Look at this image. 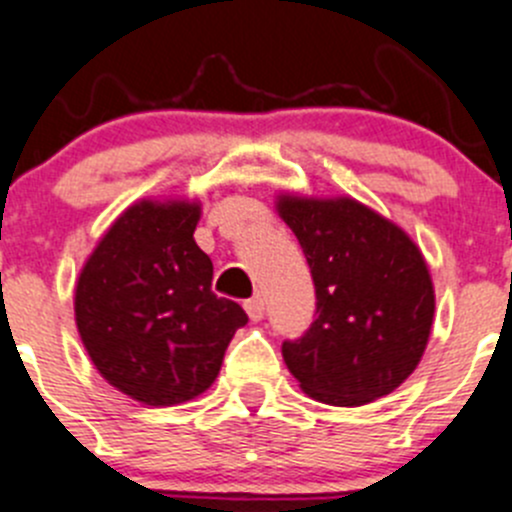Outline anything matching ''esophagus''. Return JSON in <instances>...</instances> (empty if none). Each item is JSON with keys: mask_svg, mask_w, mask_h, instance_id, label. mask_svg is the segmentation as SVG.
<instances>
[{"mask_svg": "<svg viewBox=\"0 0 512 512\" xmlns=\"http://www.w3.org/2000/svg\"><path fill=\"white\" fill-rule=\"evenodd\" d=\"M243 309H246L248 319L251 321L264 319V299H261V296H253V299H248L246 304H243Z\"/></svg>", "mask_w": 512, "mask_h": 512, "instance_id": "obj_1", "label": "esophagus"}]
</instances>
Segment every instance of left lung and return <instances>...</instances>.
Returning a JSON list of instances; mask_svg holds the SVG:
<instances>
[{"label": "left lung", "instance_id": "left-lung-1", "mask_svg": "<svg viewBox=\"0 0 512 512\" xmlns=\"http://www.w3.org/2000/svg\"><path fill=\"white\" fill-rule=\"evenodd\" d=\"M276 211L304 248L316 319L281 354L309 397L369 405L420 364L435 319V286L420 246L349 196L279 193Z\"/></svg>", "mask_w": 512, "mask_h": 512}]
</instances>
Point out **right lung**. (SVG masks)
I'll use <instances>...</instances> for the list:
<instances>
[{
	"instance_id": "1",
	"label": "right lung",
	"mask_w": 512,
	"mask_h": 512,
	"mask_svg": "<svg viewBox=\"0 0 512 512\" xmlns=\"http://www.w3.org/2000/svg\"><path fill=\"white\" fill-rule=\"evenodd\" d=\"M198 221L201 201L143 198L102 233L77 276L82 344L102 379L140 405L173 407L206 392L248 321L211 291Z\"/></svg>"
}]
</instances>
